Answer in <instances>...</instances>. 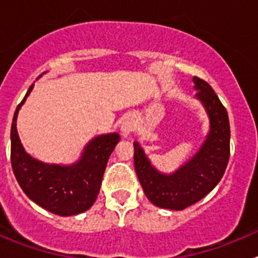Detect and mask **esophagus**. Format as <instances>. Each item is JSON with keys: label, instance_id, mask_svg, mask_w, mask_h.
Instances as JSON below:
<instances>
[{"label": "esophagus", "instance_id": "1", "mask_svg": "<svg viewBox=\"0 0 258 258\" xmlns=\"http://www.w3.org/2000/svg\"><path fill=\"white\" fill-rule=\"evenodd\" d=\"M134 127H136V122L132 117H125L121 122V126H120V131H121L122 136L126 138L132 132L134 131Z\"/></svg>", "mask_w": 258, "mask_h": 258}]
</instances>
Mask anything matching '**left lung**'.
<instances>
[{
  "instance_id": "8db88e82",
  "label": "left lung",
  "mask_w": 258,
  "mask_h": 258,
  "mask_svg": "<svg viewBox=\"0 0 258 258\" xmlns=\"http://www.w3.org/2000/svg\"><path fill=\"white\" fill-rule=\"evenodd\" d=\"M195 98L209 118V132L197 154L168 174L157 170L138 142L134 168L146 197L156 207L182 211L211 192L222 178L230 157V122L226 108L208 83L194 77Z\"/></svg>"
}]
</instances>
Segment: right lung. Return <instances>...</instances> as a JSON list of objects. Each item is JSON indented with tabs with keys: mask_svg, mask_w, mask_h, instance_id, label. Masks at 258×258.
Here are the masks:
<instances>
[{
	"mask_svg": "<svg viewBox=\"0 0 258 258\" xmlns=\"http://www.w3.org/2000/svg\"><path fill=\"white\" fill-rule=\"evenodd\" d=\"M42 76V75H41ZM33 84L17 107L11 124V166L18 183L37 206L58 216L88 211L97 200L109 155L120 141L118 133L101 134L89 141L76 163L47 164L27 154L19 140L17 118Z\"/></svg>",
	"mask_w": 258,
	"mask_h": 258,
	"instance_id": "obj_1",
	"label": "right lung"
}]
</instances>
